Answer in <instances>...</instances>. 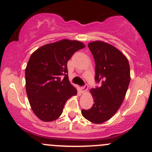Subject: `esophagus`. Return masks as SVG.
<instances>
[{
	"label": "esophagus",
	"mask_w": 152,
	"mask_h": 152,
	"mask_svg": "<svg viewBox=\"0 0 152 152\" xmlns=\"http://www.w3.org/2000/svg\"><path fill=\"white\" fill-rule=\"evenodd\" d=\"M87 89H88V85H87V84L84 85V86H82L81 88V92H83V93H85V92H86L87 91Z\"/></svg>",
	"instance_id": "obj_1"
}]
</instances>
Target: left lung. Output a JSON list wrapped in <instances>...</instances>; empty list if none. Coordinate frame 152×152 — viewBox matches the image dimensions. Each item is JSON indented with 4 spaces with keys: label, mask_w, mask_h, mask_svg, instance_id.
Masks as SVG:
<instances>
[{
    "label": "left lung",
    "mask_w": 152,
    "mask_h": 152,
    "mask_svg": "<svg viewBox=\"0 0 152 152\" xmlns=\"http://www.w3.org/2000/svg\"><path fill=\"white\" fill-rule=\"evenodd\" d=\"M95 61V80L100 87L90 90L94 104L81 114L94 124L110 119L121 106L130 82V67L126 57L109 43L96 41L88 44Z\"/></svg>",
    "instance_id": "obj_1"
}]
</instances>
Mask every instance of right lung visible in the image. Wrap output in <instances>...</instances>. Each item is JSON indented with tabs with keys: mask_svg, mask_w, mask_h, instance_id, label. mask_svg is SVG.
Wrapping results in <instances>:
<instances>
[{
	"mask_svg": "<svg viewBox=\"0 0 152 152\" xmlns=\"http://www.w3.org/2000/svg\"><path fill=\"white\" fill-rule=\"evenodd\" d=\"M85 47L78 41L64 39L40 47L26 68V89L33 111L43 121L57 119L66 101L77 94L69 82L67 62Z\"/></svg>",
	"mask_w": 152,
	"mask_h": 152,
	"instance_id": "obj_1",
	"label": "right lung"
}]
</instances>
